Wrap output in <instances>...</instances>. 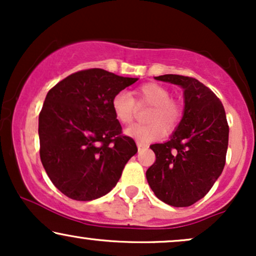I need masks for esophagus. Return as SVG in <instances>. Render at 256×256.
Returning a JSON list of instances; mask_svg holds the SVG:
<instances>
[{"label": "esophagus", "instance_id": "obj_1", "mask_svg": "<svg viewBox=\"0 0 256 256\" xmlns=\"http://www.w3.org/2000/svg\"><path fill=\"white\" fill-rule=\"evenodd\" d=\"M137 146H138V150L142 152V150H146L148 149V144H143V143H137Z\"/></svg>", "mask_w": 256, "mask_h": 256}]
</instances>
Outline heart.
Masks as SVG:
<instances>
[{
	"mask_svg": "<svg viewBox=\"0 0 256 256\" xmlns=\"http://www.w3.org/2000/svg\"><path fill=\"white\" fill-rule=\"evenodd\" d=\"M134 98L128 92L120 91L112 100V110L119 122L130 125L134 120L137 104L150 106L146 112V124L134 125L126 130L128 136L137 142L146 143L161 137L165 130L170 134L176 130L182 119V107L171 98V94L164 85L146 83L137 88L134 92Z\"/></svg>",
	"mask_w": 256,
	"mask_h": 256,
	"instance_id": "b5f03b06",
	"label": "heart"
}]
</instances>
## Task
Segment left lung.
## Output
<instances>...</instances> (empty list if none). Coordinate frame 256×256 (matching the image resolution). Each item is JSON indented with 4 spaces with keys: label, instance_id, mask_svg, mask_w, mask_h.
<instances>
[{
    "label": "left lung",
    "instance_id": "8db88e82",
    "mask_svg": "<svg viewBox=\"0 0 256 256\" xmlns=\"http://www.w3.org/2000/svg\"><path fill=\"white\" fill-rule=\"evenodd\" d=\"M158 80L184 89V116L171 140L150 146L155 162L146 180L158 198L173 207H189L204 198L222 174L228 144L224 106L198 79L164 74Z\"/></svg>",
    "mask_w": 256,
    "mask_h": 256
}]
</instances>
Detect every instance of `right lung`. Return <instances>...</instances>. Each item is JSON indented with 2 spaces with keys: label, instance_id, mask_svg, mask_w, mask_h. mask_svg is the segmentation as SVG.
Segmentation results:
<instances>
[{
  "label": "right lung",
  "instance_id": "1",
  "mask_svg": "<svg viewBox=\"0 0 256 256\" xmlns=\"http://www.w3.org/2000/svg\"><path fill=\"white\" fill-rule=\"evenodd\" d=\"M136 80L102 68L83 70L46 94L38 119L40 156L67 198L91 201L110 192L137 152L112 110L114 95Z\"/></svg>",
  "mask_w": 256,
  "mask_h": 256
}]
</instances>
